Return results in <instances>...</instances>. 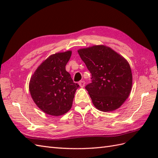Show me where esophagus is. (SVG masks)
<instances>
[{"instance_id": "34e87169", "label": "esophagus", "mask_w": 158, "mask_h": 158, "mask_svg": "<svg viewBox=\"0 0 158 158\" xmlns=\"http://www.w3.org/2000/svg\"><path fill=\"white\" fill-rule=\"evenodd\" d=\"M79 85H80V87H81V88H83V87L85 86V82L84 81H81L79 82Z\"/></svg>"}]
</instances>
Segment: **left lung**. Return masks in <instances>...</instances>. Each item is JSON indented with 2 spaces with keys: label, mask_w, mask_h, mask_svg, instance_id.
<instances>
[{
  "label": "left lung",
  "mask_w": 158,
  "mask_h": 158,
  "mask_svg": "<svg viewBox=\"0 0 158 158\" xmlns=\"http://www.w3.org/2000/svg\"><path fill=\"white\" fill-rule=\"evenodd\" d=\"M77 52L92 74V83L85 89L93 105L105 112L119 109L132 89V74L128 62L103 45H93Z\"/></svg>",
  "instance_id": "obj_1"
}]
</instances>
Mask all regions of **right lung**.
<instances>
[{
  "instance_id": "1",
  "label": "right lung",
  "mask_w": 158,
  "mask_h": 158,
  "mask_svg": "<svg viewBox=\"0 0 158 158\" xmlns=\"http://www.w3.org/2000/svg\"><path fill=\"white\" fill-rule=\"evenodd\" d=\"M72 52L56 53L45 60L32 75L29 91L36 105L46 114L60 116L71 109L79 85L65 66Z\"/></svg>"
}]
</instances>
